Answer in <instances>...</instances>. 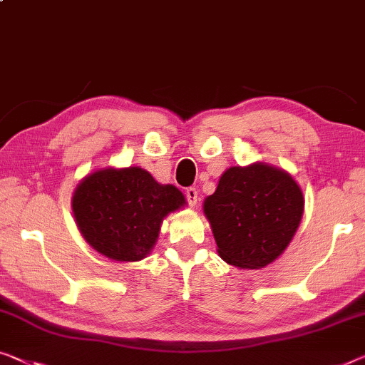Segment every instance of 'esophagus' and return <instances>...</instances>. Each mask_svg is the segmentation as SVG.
<instances>
[{
    "label": "esophagus",
    "mask_w": 365,
    "mask_h": 365,
    "mask_svg": "<svg viewBox=\"0 0 365 365\" xmlns=\"http://www.w3.org/2000/svg\"><path fill=\"white\" fill-rule=\"evenodd\" d=\"M185 198H187L190 206L197 205V201H198V192H197V188L190 187V188L185 190Z\"/></svg>",
    "instance_id": "34e87169"
}]
</instances>
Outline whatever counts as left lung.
<instances>
[{"mask_svg":"<svg viewBox=\"0 0 365 365\" xmlns=\"http://www.w3.org/2000/svg\"><path fill=\"white\" fill-rule=\"evenodd\" d=\"M205 215L221 259L241 269H262L285 251L295 235L303 193L279 168L231 167L205 200Z\"/></svg>","mask_w":365,"mask_h":365,"instance_id":"8db88e82","label":"left lung"}]
</instances>
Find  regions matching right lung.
Here are the masks:
<instances>
[{"mask_svg":"<svg viewBox=\"0 0 365 365\" xmlns=\"http://www.w3.org/2000/svg\"><path fill=\"white\" fill-rule=\"evenodd\" d=\"M185 205L173 185H160L139 167L105 168L85 177L75 190L73 215L86 242L119 262L149 254L164 217Z\"/></svg>","mask_w":365,"mask_h":365,"instance_id":"1","label":"right lung"}]
</instances>
